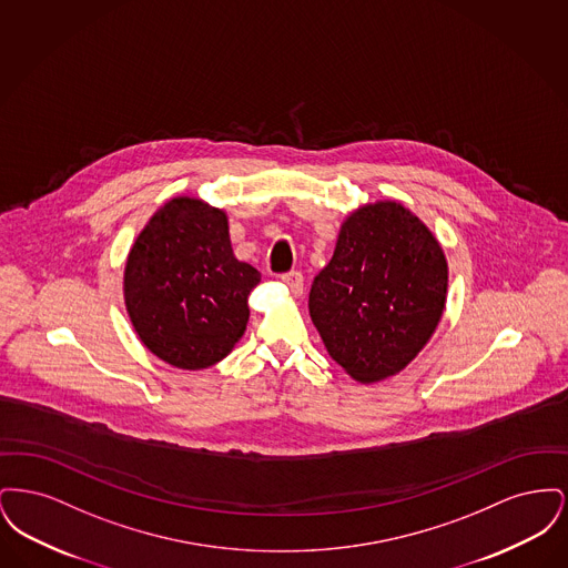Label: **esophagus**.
Wrapping results in <instances>:
<instances>
[{
  "label": "esophagus",
  "instance_id": "34e87169",
  "mask_svg": "<svg viewBox=\"0 0 568 568\" xmlns=\"http://www.w3.org/2000/svg\"><path fill=\"white\" fill-rule=\"evenodd\" d=\"M281 281L292 290L294 296H302V292H304V276H302V272H285V274H281Z\"/></svg>",
  "mask_w": 568,
  "mask_h": 568
}]
</instances>
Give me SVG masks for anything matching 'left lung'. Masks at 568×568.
<instances>
[{
	"instance_id": "8db88e82",
	"label": "left lung",
	"mask_w": 568,
	"mask_h": 568,
	"mask_svg": "<svg viewBox=\"0 0 568 568\" xmlns=\"http://www.w3.org/2000/svg\"><path fill=\"white\" fill-rule=\"evenodd\" d=\"M443 246L396 200L359 206L313 281L311 320L329 357L359 383L406 368L433 338L447 300Z\"/></svg>"
}]
</instances>
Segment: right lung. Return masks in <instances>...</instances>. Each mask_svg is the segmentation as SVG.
Instances as JSON below:
<instances>
[{"instance_id": "1", "label": "right lung", "mask_w": 568, "mask_h": 568, "mask_svg": "<svg viewBox=\"0 0 568 568\" xmlns=\"http://www.w3.org/2000/svg\"><path fill=\"white\" fill-rule=\"evenodd\" d=\"M260 278L251 264L236 260L225 211L176 195L132 244L123 296L149 352L174 368L202 371L241 341L246 300Z\"/></svg>"}]
</instances>
